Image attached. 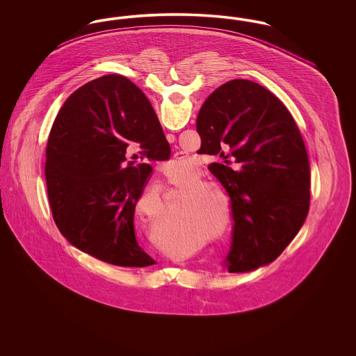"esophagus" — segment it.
<instances>
[{
	"instance_id": "obj_1",
	"label": "esophagus",
	"mask_w": 356,
	"mask_h": 356,
	"mask_svg": "<svg viewBox=\"0 0 356 356\" xmlns=\"http://www.w3.org/2000/svg\"><path fill=\"white\" fill-rule=\"evenodd\" d=\"M167 140H168L170 143H173V141H175V136L172 135V134H168V135H167Z\"/></svg>"
}]
</instances>
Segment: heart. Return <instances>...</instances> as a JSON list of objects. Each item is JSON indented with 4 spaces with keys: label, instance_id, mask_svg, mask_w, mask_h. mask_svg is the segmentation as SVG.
I'll return each mask as SVG.
<instances>
[{
    "label": "heart",
    "instance_id": "b5f03b06",
    "mask_svg": "<svg viewBox=\"0 0 356 356\" xmlns=\"http://www.w3.org/2000/svg\"><path fill=\"white\" fill-rule=\"evenodd\" d=\"M189 161L175 160L172 167L177 170H188ZM183 195L188 193V202L183 205V213L196 218L213 235L224 234L232 221V208L229 199L215 188L204 186L202 176H192L189 180L172 183Z\"/></svg>",
    "mask_w": 356,
    "mask_h": 356
}]
</instances>
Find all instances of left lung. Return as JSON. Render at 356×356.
<instances>
[{"label": "left lung", "mask_w": 356, "mask_h": 356, "mask_svg": "<svg viewBox=\"0 0 356 356\" xmlns=\"http://www.w3.org/2000/svg\"><path fill=\"white\" fill-rule=\"evenodd\" d=\"M196 129L200 152L232 156L240 167L209 165L231 199L235 221L224 266L248 272L270 264L296 236L309 209V161L295 120L264 86L231 80L204 102Z\"/></svg>", "instance_id": "1"}]
</instances>
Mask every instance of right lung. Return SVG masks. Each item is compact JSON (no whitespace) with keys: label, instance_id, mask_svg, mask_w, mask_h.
<instances>
[{"label":"right lung","instance_id":"obj_1","mask_svg":"<svg viewBox=\"0 0 356 356\" xmlns=\"http://www.w3.org/2000/svg\"><path fill=\"white\" fill-rule=\"evenodd\" d=\"M163 161L170 147L145 95L109 74L83 85L61 106L47 148L45 179L53 219L72 245L120 267L156 261L137 243L134 216L148 163H127L129 145Z\"/></svg>","mask_w":356,"mask_h":356}]
</instances>
